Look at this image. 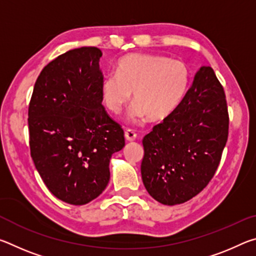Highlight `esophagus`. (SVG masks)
Instances as JSON below:
<instances>
[{"instance_id":"esophagus-1","label":"esophagus","mask_w":256,"mask_h":256,"mask_svg":"<svg viewBox=\"0 0 256 256\" xmlns=\"http://www.w3.org/2000/svg\"><path fill=\"white\" fill-rule=\"evenodd\" d=\"M124 136H125V140L128 142H133L136 138V134L134 133L132 130H126L124 133Z\"/></svg>"}]
</instances>
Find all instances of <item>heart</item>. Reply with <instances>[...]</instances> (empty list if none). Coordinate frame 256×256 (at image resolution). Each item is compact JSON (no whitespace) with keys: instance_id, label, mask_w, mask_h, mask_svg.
Instances as JSON below:
<instances>
[{"instance_id":"1","label":"heart","mask_w":256,"mask_h":256,"mask_svg":"<svg viewBox=\"0 0 256 256\" xmlns=\"http://www.w3.org/2000/svg\"><path fill=\"white\" fill-rule=\"evenodd\" d=\"M190 71L182 60L157 54H131L118 63V74L102 78V102L112 114H120L131 99L130 118L140 122L148 118L162 122L174 114L188 92Z\"/></svg>"}]
</instances>
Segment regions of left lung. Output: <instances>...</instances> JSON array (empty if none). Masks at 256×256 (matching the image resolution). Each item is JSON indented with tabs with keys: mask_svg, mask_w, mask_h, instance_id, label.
<instances>
[{
	"mask_svg": "<svg viewBox=\"0 0 256 256\" xmlns=\"http://www.w3.org/2000/svg\"><path fill=\"white\" fill-rule=\"evenodd\" d=\"M222 86L201 66L174 114L144 138L141 175L146 190L164 206L196 196L214 177L228 138Z\"/></svg>",
	"mask_w": 256,
	"mask_h": 256,
	"instance_id": "left-lung-1",
	"label": "left lung"
}]
</instances>
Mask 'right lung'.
Here are the masks:
<instances>
[{"label": "right lung", "mask_w": 256, "mask_h": 256, "mask_svg": "<svg viewBox=\"0 0 256 256\" xmlns=\"http://www.w3.org/2000/svg\"><path fill=\"white\" fill-rule=\"evenodd\" d=\"M102 50L80 47L42 68L28 110L30 154L50 193L86 204L110 182V160L125 146L124 132L102 107Z\"/></svg>", "instance_id": "right-lung-1"}]
</instances>
